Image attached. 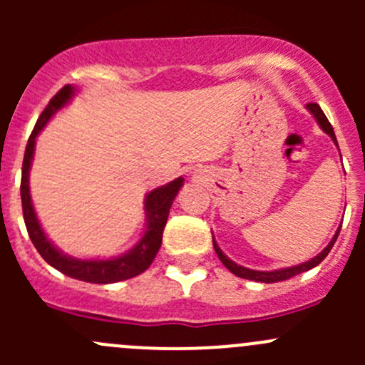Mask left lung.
<instances>
[{
    "instance_id": "8db88e82",
    "label": "left lung",
    "mask_w": 365,
    "mask_h": 365,
    "mask_svg": "<svg viewBox=\"0 0 365 365\" xmlns=\"http://www.w3.org/2000/svg\"><path fill=\"white\" fill-rule=\"evenodd\" d=\"M307 108V111L312 114V116L316 118V121H318V125L322 127V130L325 132V134H329L330 138H332V141L337 145V139H336V134H334V128L332 125H330V121L327 120L325 113L322 111V108H319L318 104H307L305 106ZM339 231H341V226L337 227L336 235L332 237V240H330V244L327 245L325 249H323L322 252L318 254V256H314L312 259L305 261V263H300L297 264V267H288V268H279V270H272V272H261V270H251V268H245L242 267V264H237L235 261H231L230 257L226 256L222 251H220V247L217 245L215 238H213V249H215L217 256H219V259L222 261L224 267L227 268V270L231 272V274H235L237 277H242V279H249V281H256V282H267V284H270V282H279V281H286V279L293 277V275H298L302 274V272H307L311 270V268L318 267L319 263H322L323 259H325L327 256H329V252L332 251L334 244H336L337 237H339Z\"/></svg>"
}]
</instances>
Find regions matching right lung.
<instances>
[{
    "instance_id": "right-lung-1",
    "label": "right lung",
    "mask_w": 365,
    "mask_h": 365,
    "mask_svg": "<svg viewBox=\"0 0 365 365\" xmlns=\"http://www.w3.org/2000/svg\"><path fill=\"white\" fill-rule=\"evenodd\" d=\"M76 95V88L67 86L61 88L43 113L40 114L38 121H36L35 128H33L31 135L28 139L23 160V178H21V201H23V213L26 230H28L29 238H31L33 245L38 251L40 256L47 261L53 268L60 270L61 274L68 275L72 279H79L84 282H95V284H111V282H120L125 279L135 277V275L143 274L146 268L152 264L155 259L157 252H159L162 244V233H164V226L168 222L169 208H171L173 201H175L176 194L182 189L183 178L173 180V182L165 183V185L157 187L152 192L146 194L145 197V215H146V227L143 231V237L139 238L138 244L130 249V251L120 254L114 257H104V259H79V257H72L68 254L61 252L53 242L47 238L43 233L42 226L38 222L35 208L31 203V194H29V169H31L33 155H35V143L36 135L42 132L47 121L54 116L61 108L72 101Z\"/></svg>"
}]
</instances>
